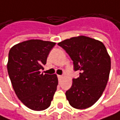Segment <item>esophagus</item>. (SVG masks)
Segmentation results:
<instances>
[{
	"mask_svg": "<svg viewBox=\"0 0 120 120\" xmlns=\"http://www.w3.org/2000/svg\"><path fill=\"white\" fill-rule=\"evenodd\" d=\"M57 77H58V79H60L63 77V75H57Z\"/></svg>",
	"mask_w": 120,
	"mask_h": 120,
	"instance_id": "esophagus-1",
	"label": "esophagus"
}]
</instances>
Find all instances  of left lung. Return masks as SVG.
<instances>
[{"label": "left lung", "instance_id": "left-lung-1", "mask_svg": "<svg viewBox=\"0 0 120 120\" xmlns=\"http://www.w3.org/2000/svg\"><path fill=\"white\" fill-rule=\"evenodd\" d=\"M58 45L72 60L75 71L80 72L65 93L69 103L77 109L92 106L102 96L109 78L111 61L105 46L85 36L64 40Z\"/></svg>", "mask_w": 120, "mask_h": 120}]
</instances>
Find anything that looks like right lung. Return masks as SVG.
<instances>
[{"label": "right lung", "instance_id": "add662e5", "mask_svg": "<svg viewBox=\"0 0 120 120\" xmlns=\"http://www.w3.org/2000/svg\"><path fill=\"white\" fill-rule=\"evenodd\" d=\"M55 45L51 41L31 39L15 45L9 51L7 68L13 89L31 110L47 109L57 90V75L41 73Z\"/></svg>", "mask_w": 120, "mask_h": 120}]
</instances>
